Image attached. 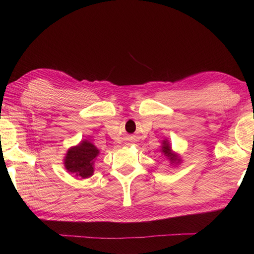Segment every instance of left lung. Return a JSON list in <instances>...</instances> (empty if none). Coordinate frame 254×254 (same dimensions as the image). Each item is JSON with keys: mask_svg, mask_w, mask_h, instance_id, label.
Returning <instances> with one entry per match:
<instances>
[{"mask_svg": "<svg viewBox=\"0 0 254 254\" xmlns=\"http://www.w3.org/2000/svg\"><path fill=\"white\" fill-rule=\"evenodd\" d=\"M161 152L169 159L171 163H179L180 162V159L178 158L177 154L174 153L173 150H171L170 143L168 142V140H163L162 147H161Z\"/></svg>", "mask_w": 254, "mask_h": 254, "instance_id": "8db88e82", "label": "left lung"}]
</instances>
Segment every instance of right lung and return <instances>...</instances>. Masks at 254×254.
I'll return each mask as SVG.
<instances>
[{"mask_svg":"<svg viewBox=\"0 0 254 254\" xmlns=\"http://www.w3.org/2000/svg\"><path fill=\"white\" fill-rule=\"evenodd\" d=\"M100 150L88 140H83L78 145L68 149L64 165L68 173L74 174L75 177L88 178L94 174V161Z\"/></svg>","mask_w":254,"mask_h":254,"instance_id":"add662e5","label":"right lung"}]
</instances>
